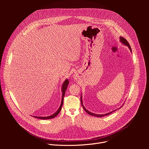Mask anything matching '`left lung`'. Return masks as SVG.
I'll return each mask as SVG.
<instances>
[{
    "instance_id": "8db88e82",
    "label": "left lung",
    "mask_w": 149,
    "mask_h": 149,
    "mask_svg": "<svg viewBox=\"0 0 149 149\" xmlns=\"http://www.w3.org/2000/svg\"><path fill=\"white\" fill-rule=\"evenodd\" d=\"M120 40H121V42H122V43H123V44L126 45L127 46H128L129 48H130L131 52H132V49H131V47H130V44H129L128 41H127L125 39H124V38H123V37H120ZM81 104H82V107H83L84 110L85 111H86L88 114H90V115H91V116H95V117H103V116H107V115H109L110 114H111V113H113V111H115V110H114V111H111V112H110V113H109L105 114H94V113H92L88 111L86 108H85V107H84V105H83V104H82V97H81Z\"/></svg>"
}]
</instances>
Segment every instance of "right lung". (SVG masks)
Listing matches in <instances>:
<instances>
[{
  "label": "right lung",
  "mask_w": 149,
  "mask_h": 149,
  "mask_svg": "<svg viewBox=\"0 0 149 149\" xmlns=\"http://www.w3.org/2000/svg\"><path fill=\"white\" fill-rule=\"evenodd\" d=\"M69 84V81L68 79H66L64 82H63V85H62V101H61V105L60 107L59 108V109L57 110L56 112H55L54 114L51 115V116H48V117H36L35 116V118H39V119H43V120H46V119H51V118H54L55 117H56L58 114L61 111V108L62 107V105H63V97H64L65 96V91L67 90V88Z\"/></svg>",
  "instance_id": "1"
}]
</instances>
